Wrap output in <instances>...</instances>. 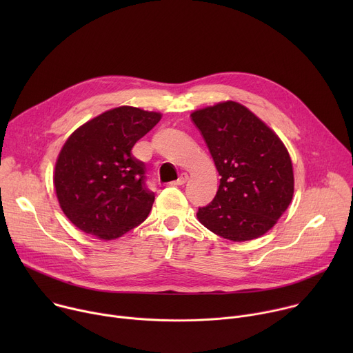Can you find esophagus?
I'll return each mask as SVG.
<instances>
[{"instance_id": "1", "label": "esophagus", "mask_w": 353, "mask_h": 353, "mask_svg": "<svg viewBox=\"0 0 353 353\" xmlns=\"http://www.w3.org/2000/svg\"><path fill=\"white\" fill-rule=\"evenodd\" d=\"M187 180H188V176H187L185 173H181L180 177H179L176 181H172L170 184H172V185H183V184L187 183Z\"/></svg>"}]
</instances>
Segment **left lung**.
I'll use <instances>...</instances> for the list:
<instances>
[{
	"label": "left lung",
	"mask_w": 353,
	"mask_h": 353,
	"mask_svg": "<svg viewBox=\"0 0 353 353\" xmlns=\"http://www.w3.org/2000/svg\"><path fill=\"white\" fill-rule=\"evenodd\" d=\"M221 183L212 203L198 208V221L215 234L247 241L267 233L289 207L293 169L278 135L240 103L195 110Z\"/></svg>",
	"instance_id": "1"
}]
</instances>
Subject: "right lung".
<instances>
[{"label":"right lung","instance_id":"1","mask_svg":"<svg viewBox=\"0 0 353 353\" xmlns=\"http://www.w3.org/2000/svg\"><path fill=\"white\" fill-rule=\"evenodd\" d=\"M161 117L121 106L85 123L67 139L54 187L63 212L78 229L113 240L146 219L155 194L145 184L143 162L131 149Z\"/></svg>","mask_w":353,"mask_h":353}]
</instances>
